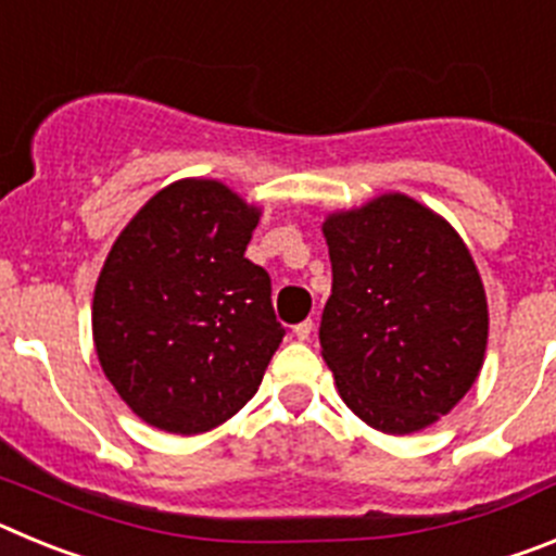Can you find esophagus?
Returning <instances> with one entry per match:
<instances>
[{
  "mask_svg": "<svg viewBox=\"0 0 556 556\" xmlns=\"http://www.w3.org/2000/svg\"><path fill=\"white\" fill-rule=\"evenodd\" d=\"M312 331H314L312 320H303V323H298V326H294V337L301 339V342H306V339L312 337Z\"/></svg>",
  "mask_w": 556,
  "mask_h": 556,
  "instance_id": "obj_1",
  "label": "esophagus"
}]
</instances>
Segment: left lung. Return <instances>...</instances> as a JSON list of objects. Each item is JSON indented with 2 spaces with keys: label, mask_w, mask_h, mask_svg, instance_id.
I'll return each mask as SVG.
<instances>
[{
  "label": "left lung",
  "mask_w": 556,
  "mask_h": 556,
  "mask_svg": "<svg viewBox=\"0 0 556 556\" xmlns=\"http://www.w3.org/2000/svg\"><path fill=\"white\" fill-rule=\"evenodd\" d=\"M323 233L333 283L320 345L339 395L384 434L437 424L473 387L488 348L473 255L406 194L333 211Z\"/></svg>",
  "instance_id": "obj_1"
}]
</instances>
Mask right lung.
Wrapping results in <instances>:
<instances>
[{"mask_svg":"<svg viewBox=\"0 0 556 556\" xmlns=\"http://www.w3.org/2000/svg\"><path fill=\"white\" fill-rule=\"evenodd\" d=\"M262 211L219 180L166 186L116 236L91 328L102 372L144 424L217 429L248 404L287 328L244 258Z\"/></svg>","mask_w":556,"mask_h":556,"instance_id":"add662e5","label":"right lung"}]
</instances>
